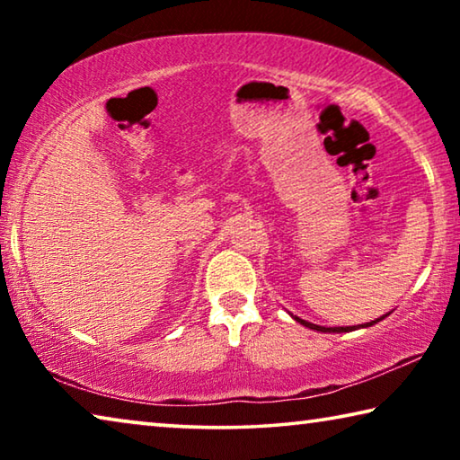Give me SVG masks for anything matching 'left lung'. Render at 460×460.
Instances as JSON below:
<instances>
[{"instance_id": "left-lung-1", "label": "left lung", "mask_w": 460, "mask_h": 460, "mask_svg": "<svg viewBox=\"0 0 460 460\" xmlns=\"http://www.w3.org/2000/svg\"><path fill=\"white\" fill-rule=\"evenodd\" d=\"M296 321H298L300 324H305V326H308V329H313V331H321V332H347V331H355V326H331V329H326V326H318V324H313V323H306V321H302V318H298V316H294ZM384 318V316H381ZM381 318H377V321H371V323H367V324H361V326H371V324H376V323H379ZM357 329H359V326H357Z\"/></svg>"}]
</instances>
